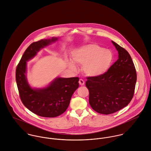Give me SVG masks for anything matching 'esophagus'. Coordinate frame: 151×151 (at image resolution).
<instances>
[{"label": "esophagus", "mask_w": 151, "mask_h": 151, "mask_svg": "<svg viewBox=\"0 0 151 151\" xmlns=\"http://www.w3.org/2000/svg\"><path fill=\"white\" fill-rule=\"evenodd\" d=\"M79 84H80V86H84V84H85V83H84V81L83 80L80 79V80H79Z\"/></svg>", "instance_id": "obj_1"}]
</instances>
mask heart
Returning a JSON list of instances; mask_svg holds the SVG:
<instances>
[{"instance_id":"1","label":"heart","mask_w":151,"mask_h":151,"mask_svg":"<svg viewBox=\"0 0 151 151\" xmlns=\"http://www.w3.org/2000/svg\"><path fill=\"white\" fill-rule=\"evenodd\" d=\"M114 59L113 52L104 49L96 44L85 45L74 51L73 54V61L83 65L84 73L90 77H99L108 71ZM71 68L76 70L77 67L70 62Z\"/></svg>"}]
</instances>
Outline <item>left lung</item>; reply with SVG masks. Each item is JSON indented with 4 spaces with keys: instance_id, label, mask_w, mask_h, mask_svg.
<instances>
[{
    "instance_id": "obj_1",
    "label": "left lung",
    "mask_w": 151,
    "mask_h": 151,
    "mask_svg": "<svg viewBox=\"0 0 151 151\" xmlns=\"http://www.w3.org/2000/svg\"><path fill=\"white\" fill-rule=\"evenodd\" d=\"M118 58L104 74L88 77L86 85L89 90L91 108L102 114L114 113L132 100L137 81L136 70L128 52L112 41Z\"/></svg>"
}]
</instances>
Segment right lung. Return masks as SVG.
Returning a JSON list of instances; mask_svg holds the SVG:
<instances>
[{
  "label": "right lung",
  "mask_w": 151,
  "mask_h": 151,
  "mask_svg": "<svg viewBox=\"0 0 151 151\" xmlns=\"http://www.w3.org/2000/svg\"><path fill=\"white\" fill-rule=\"evenodd\" d=\"M58 39V37H52L32 43L24 51L16 70V80L22 102L30 111L43 117H55L64 113L79 86L78 77H56L43 88H32L27 81V61Z\"/></svg>",
  "instance_id": "obj_1"
}]
</instances>
